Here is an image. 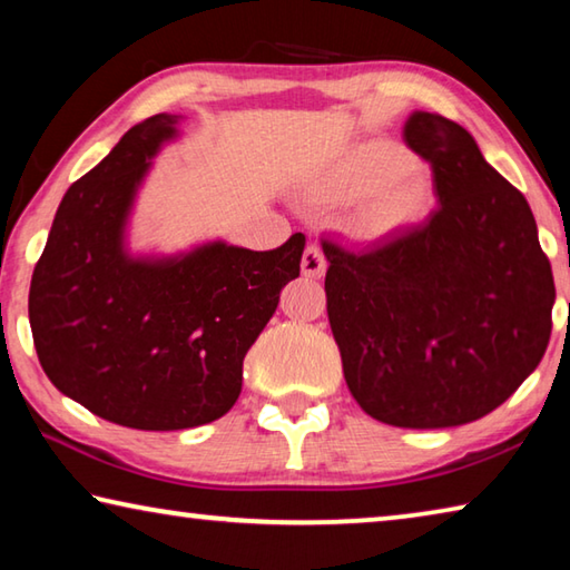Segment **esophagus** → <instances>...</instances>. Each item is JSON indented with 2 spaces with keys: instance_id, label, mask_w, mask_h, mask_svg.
<instances>
[{
  "instance_id": "1",
  "label": "esophagus",
  "mask_w": 570,
  "mask_h": 570,
  "mask_svg": "<svg viewBox=\"0 0 570 570\" xmlns=\"http://www.w3.org/2000/svg\"><path fill=\"white\" fill-rule=\"evenodd\" d=\"M324 272H326V258L322 254V248L316 244H308L302 256V274L308 278H322Z\"/></svg>"
}]
</instances>
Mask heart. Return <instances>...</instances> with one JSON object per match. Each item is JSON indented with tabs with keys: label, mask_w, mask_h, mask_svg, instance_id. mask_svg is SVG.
<instances>
[{
	"label": "heart",
	"mask_w": 570,
	"mask_h": 570,
	"mask_svg": "<svg viewBox=\"0 0 570 570\" xmlns=\"http://www.w3.org/2000/svg\"><path fill=\"white\" fill-rule=\"evenodd\" d=\"M322 196L334 204L364 200L352 218V234L377 240L407 228L428 206V180L397 142L374 140L356 148L330 178Z\"/></svg>",
	"instance_id": "b5f03b06"
}]
</instances>
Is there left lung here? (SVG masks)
<instances>
[{
	"mask_svg": "<svg viewBox=\"0 0 570 570\" xmlns=\"http://www.w3.org/2000/svg\"><path fill=\"white\" fill-rule=\"evenodd\" d=\"M402 138L432 166L438 210L364 250L324 240L326 314L370 417L458 428L500 407L543 360L553 272L525 196L462 125L414 110Z\"/></svg>",
	"mask_w": 570,
	"mask_h": 570,
	"instance_id": "obj_1",
	"label": "left lung"
}]
</instances>
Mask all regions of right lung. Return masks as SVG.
Here are the masks:
<instances>
[{
    "mask_svg": "<svg viewBox=\"0 0 570 570\" xmlns=\"http://www.w3.org/2000/svg\"><path fill=\"white\" fill-rule=\"evenodd\" d=\"M180 115L122 135L67 188L30 286V326L47 377L98 417L186 430L234 407L244 356L298 276L304 234L274 250L206 240L180 254L128 248L142 180Z\"/></svg>",
    "mask_w": 570,
    "mask_h": 570,
    "instance_id": "add662e5",
    "label": "right lung"
}]
</instances>
